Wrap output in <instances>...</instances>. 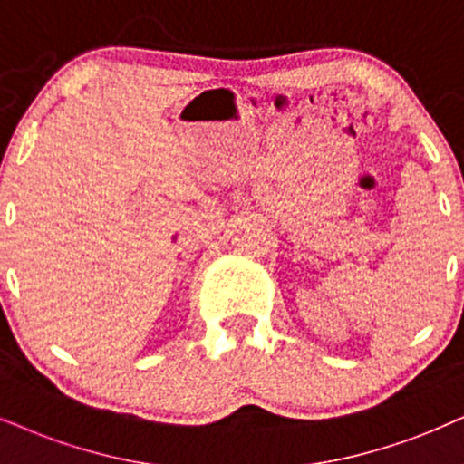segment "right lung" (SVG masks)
I'll return each mask as SVG.
<instances>
[{"label":"right lung","mask_w":464,"mask_h":464,"mask_svg":"<svg viewBox=\"0 0 464 464\" xmlns=\"http://www.w3.org/2000/svg\"><path fill=\"white\" fill-rule=\"evenodd\" d=\"M173 239H175V237H173Z\"/></svg>","instance_id":"add662e5"}]
</instances>
